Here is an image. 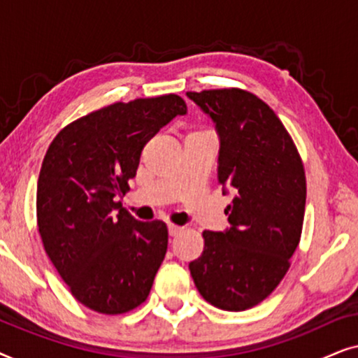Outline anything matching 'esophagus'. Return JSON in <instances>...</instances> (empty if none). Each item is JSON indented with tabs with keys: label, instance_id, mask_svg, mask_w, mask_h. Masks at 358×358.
I'll use <instances>...</instances> for the list:
<instances>
[{
	"label": "esophagus",
	"instance_id": "esophagus-1",
	"mask_svg": "<svg viewBox=\"0 0 358 358\" xmlns=\"http://www.w3.org/2000/svg\"><path fill=\"white\" fill-rule=\"evenodd\" d=\"M168 231H169V236H178V234L182 231V227H176V224H169L168 227Z\"/></svg>",
	"mask_w": 358,
	"mask_h": 358
}]
</instances>
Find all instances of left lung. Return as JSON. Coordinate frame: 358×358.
I'll return each mask as SVG.
<instances>
[{"label": "left lung", "instance_id": "8db88e82", "mask_svg": "<svg viewBox=\"0 0 358 358\" xmlns=\"http://www.w3.org/2000/svg\"><path fill=\"white\" fill-rule=\"evenodd\" d=\"M215 124L218 180L229 227L203 231L205 248L189 264L205 300L244 311L271 295L290 267L300 243L306 179L285 127L257 96L241 90L187 92Z\"/></svg>", "mask_w": 358, "mask_h": 358}]
</instances>
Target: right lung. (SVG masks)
<instances>
[{
	"instance_id": "add662e5",
	"label": "right lung",
	"mask_w": 358,
	"mask_h": 358,
	"mask_svg": "<svg viewBox=\"0 0 358 358\" xmlns=\"http://www.w3.org/2000/svg\"><path fill=\"white\" fill-rule=\"evenodd\" d=\"M176 94L107 106L65 127L37 182V223L47 256L83 305L120 315L141 305L168 249L163 222H140L119 197L141 150L178 115Z\"/></svg>"
}]
</instances>
